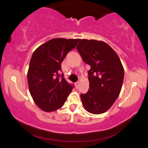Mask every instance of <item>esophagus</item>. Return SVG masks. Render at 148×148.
<instances>
[{"instance_id":"34e87169","label":"esophagus","mask_w":148,"mask_h":148,"mask_svg":"<svg viewBox=\"0 0 148 148\" xmlns=\"http://www.w3.org/2000/svg\"><path fill=\"white\" fill-rule=\"evenodd\" d=\"M78 86H79V82H76V83H75V86H76V89L78 87Z\"/></svg>"}]
</instances>
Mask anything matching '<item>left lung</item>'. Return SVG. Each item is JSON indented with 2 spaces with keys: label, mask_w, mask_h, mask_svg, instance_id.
Wrapping results in <instances>:
<instances>
[{
  "label": "left lung",
  "mask_w": 148,
  "mask_h": 148,
  "mask_svg": "<svg viewBox=\"0 0 148 148\" xmlns=\"http://www.w3.org/2000/svg\"><path fill=\"white\" fill-rule=\"evenodd\" d=\"M83 61L90 65L89 91L81 94L84 106L93 114L110 108L121 90L124 69L117 54L108 44L95 40L82 39L76 46Z\"/></svg>",
  "instance_id": "8db88e82"
}]
</instances>
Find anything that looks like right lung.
Segmentation results:
<instances>
[{
  "label": "right lung",
  "mask_w": 148,
  "mask_h": 148,
  "mask_svg": "<svg viewBox=\"0 0 148 148\" xmlns=\"http://www.w3.org/2000/svg\"><path fill=\"white\" fill-rule=\"evenodd\" d=\"M80 39L53 38L39 46L29 62L27 79L29 91L36 104L45 112L61 108L74 85L59 74L61 62ZM62 77L60 78V77Z\"/></svg>",
  "instance_id": "1"
}]
</instances>
